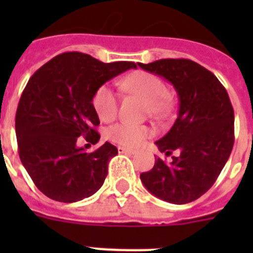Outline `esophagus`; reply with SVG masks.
Instances as JSON below:
<instances>
[{"mask_svg": "<svg viewBox=\"0 0 253 253\" xmlns=\"http://www.w3.org/2000/svg\"><path fill=\"white\" fill-rule=\"evenodd\" d=\"M118 152L119 154H127V155H134L135 151L131 150V148H126V147L119 146L118 147Z\"/></svg>", "mask_w": 253, "mask_h": 253, "instance_id": "34e87169", "label": "esophagus"}]
</instances>
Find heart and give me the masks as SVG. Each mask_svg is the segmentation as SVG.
Here are the masks:
<instances>
[{
    "label": "heart",
    "instance_id": "obj_1",
    "mask_svg": "<svg viewBox=\"0 0 253 253\" xmlns=\"http://www.w3.org/2000/svg\"><path fill=\"white\" fill-rule=\"evenodd\" d=\"M121 87L126 93L134 94L144 101L146 114L158 119L168 117L172 110V95L167 90L166 83L154 73L135 71L128 73L121 81ZM93 107L98 118L103 122H110L118 113V98L113 89L102 85L93 95ZM152 134L148 126L132 123H117L107 130V138L121 146L136 147Z\"/></svg>",
    "mask_w": 253,
    "mask_h": 253
}]
</instances>
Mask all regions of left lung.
I'll return each instance as SVG.
<instances>
[{
	"mask_svg": "<svg viewBox=\"0 0 253 253\" xmlns=\"http://www.w3.org/2000/svg\"><path fill=\"white\" fill-rule=\"evenodd\" d=\"M147 72L164 77L180 101L172 128L156 142L170 162L158 158L140 174L143 185L169 204L184 205L208 192L227 163L234 147V109L227 90L214 73L189 59L138 63Z\"/></svg>",
	"mask_w": 253,
	"mask_h": 253,
	"instance_id": "1",
	"label": "left lung"
}]
</instances>
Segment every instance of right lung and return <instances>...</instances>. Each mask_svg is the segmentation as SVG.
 I'll use <instances>...</instances> for the list:
<instances>
[{
  "mask_svg": "<svg viewBox=\"0 0 253 253\" xmlns=\"http://www.w3.org/2000/svg\"><path fill=\"white\" fill-rule=\"evenodd\" d=\"M131 68H136L131 61L102 63L86 53L64 52L30 77L18 103L15 134L22 164L44 196L69 204L102 186L117 147L106 142L86 152L77 139L98 143L93 95Z\"/></svg>",
  "mask_w": 253,
  "mask_h": 253,
  "instance_id": "add662e5",
  "label": "right lung"
}]
</instances>
